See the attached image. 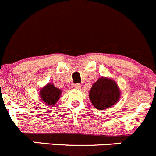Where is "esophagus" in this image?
Masks as SVG:
<instances>
[{"label": "esophagus", "instance_id": "obj_1", "mask_svg": "<svg viewBox=\"0 0 156 156\" xmlns=\"http://www.w3.org/2000/svg\"><path fill=\"white\" fill-rule=\"evenodd\" d=\"M74 87L75 88V89H81V84H79V83H78V84H74Z\"/></svg>", "mask_w": 156, "mask_h": 156}]
</instances>
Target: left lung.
I'll list each match as a JSON object with an SVG mask.
<instances>
[{"instance_id":"1","label":"left lung","mask_w":156,"mask_h":156,"mask_svg":"<svg viewBox=\"0 0 156 156\" xmlns=\"http://www.w3.org/2000/svg\"><path fill=\"white\" fill-rule=\"evenodd\" d=\"M89 96L94 106L103 110L117 103L120 97V90L114 81L100 78L93 84Z\"/></svg>"}]
</instances>
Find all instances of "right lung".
I'll return each instance as SVG.
<instances>
[{
	"mask_svg": "<svg viewBox=\"0 0 156 156\" xmlns=\"http://www.w3.org/2000/svg\"><path fill=\"white\" fill-rule=\"evenodd\" d=\"M61 90L52 84H48L41 89L40 95L44 103L48 105H54L59 99Z\"/></svg>",
	"mask_w": 156,
	"mask_h": 156,
	"instance_id": "add662e5",
	"label": "right lung"
}]
</instances>
